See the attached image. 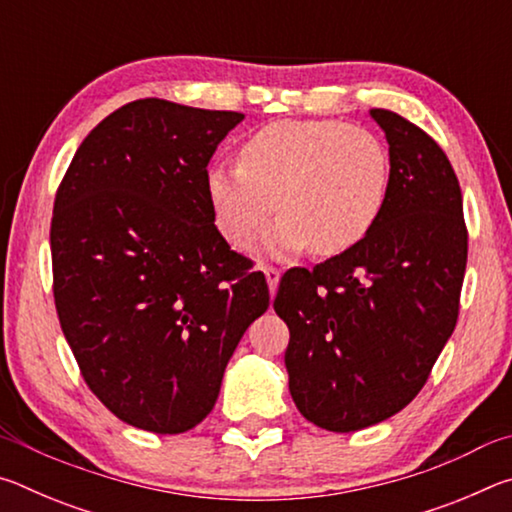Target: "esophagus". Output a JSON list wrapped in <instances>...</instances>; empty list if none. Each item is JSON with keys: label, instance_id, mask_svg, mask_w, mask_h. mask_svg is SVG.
Segmentation results:
<instances>
[{"label": "esophagus", "instance_id": "esophagus-1", "mask_svg": "<svg viewBox=\"0 0 512 512\" xmlns=\"http://www.w3.org/2000/svg\"><path fill=\"white\" fill-rule=\"evenodd\" d=\"M264 275H266V282H268V291H271V296H275L277 282H280V271H277L275 266H264Z\"/></svg>", "mask_w": 512, "mask_h": 512}]
</instances>
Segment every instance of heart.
Instances as JSON below:
<instances>
[{
  "instance_id": "1",
  "label": "heart",
  "mask_w": 512,
  "mask_h": 512,
  "mask_svg": "<svg viewBox=\"0 0 512 512\" xmlns=\"http://www.w3.org/2000/svg\"><path fill=\"white\" fill-rule=\"evenodd\" d=\"M391 158L361 126L334 119H284L241 144L239 167L212 164L205 196L216 230L230 246H248L275 210L264 237L271 255H341L366 239L386 210Z\"/></svg>"
}]
</instances>
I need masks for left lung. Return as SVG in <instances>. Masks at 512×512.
Segmentation results:
<instances>
[{
	"mask_svg": "<svg viewBox=\"0 0 512 512\" xmlns=\"http://www.w3.org/2000/svg\"><path fill=\"white\" fill-rule=\"evenodd\" d=\"M391 192L357 248L284 273L273 307L289 325V391L316 427L350 433L402 411L452 336L467 264L463 196L443 149L372 108Z\"/></svg>",
	"mask_w": 512,
	"mask_h": 512,
	"instance_id": "obj_1",
	"label": "left lung"
}]
</instances>
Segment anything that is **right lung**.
<instances>
[{"label": "right lung", "mask_w": 512, "mask_h": 512, "mask_svg": "<svg viewBox=\"0 0 512 512\" xmlns=\"http://www.w3.org/2000/svg\"><path fill=\"white\" fill-rule=\"evenodd\" d=\"M241 119L126 103L85 137L58 187L60 327L85 384L131 427L203 422L241 336L268 309L264 273L230 250L205 196L207 162Z\"/></svg>", "instance_id": "right-lung-1"}]
</instances>
